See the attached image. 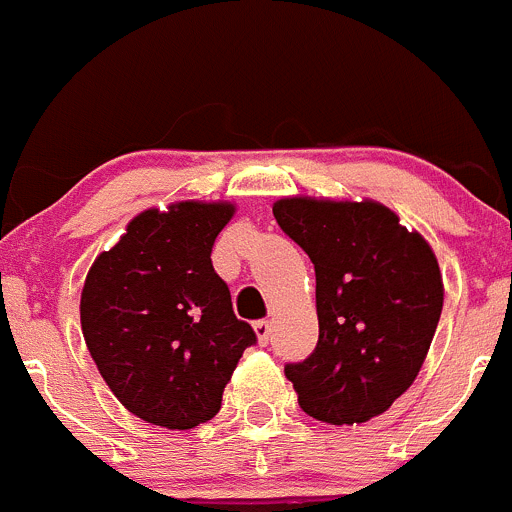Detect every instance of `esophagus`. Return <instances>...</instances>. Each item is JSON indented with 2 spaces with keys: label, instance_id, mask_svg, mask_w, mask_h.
<instances>
[{
  "label": "esophagus",
  "instance_id": "esophagus-1",
  "mask_svg": "<svg viewBox=\"0 0 512 512\" xmlns=\"http://www.w3.org/2000/svg\"><path fill=\"white\" fill-rule=\"evenodd\" d=\"M254 333H256L258 343H261V346H266L268 338H271V323H268V321H256L254 323Z\"/></svg>",
  "mask_w": 512,
  "mask_h": 512
}]
</instances>
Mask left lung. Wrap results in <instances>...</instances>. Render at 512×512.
<instances>
[{"label":"left lung","instance_id":"1","mask_svg":"<svg viewBox=\"0 0 512 512\" xmlns=\"http://www.w3.org/2000/svg\"><path fill=\"white\" fill-rule=\"evenodd\" d=\"M273 216L316 268V351L286 366L298 403L331 426L381 416L428 356L443 311L438 258L381 201L283 196Z\"/></svg>","mask_w":512,"mask_h":512}]
</instances>
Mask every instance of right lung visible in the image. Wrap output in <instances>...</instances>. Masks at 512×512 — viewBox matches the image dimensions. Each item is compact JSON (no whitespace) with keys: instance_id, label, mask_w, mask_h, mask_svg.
<instances>
[{"instance_id":"1","label":"right lung","mask_w":512,"mask_h":512,"mask_svg":"<svg viewBox=\"0 0 512 512\" xmlns=\"http://www.w3.org/2000/svg\"><path fill=\"white\" fill-rule=\"evenodd\" d=\"M236 204L174 201L146 209L91 263L82 288L86 348L121 406L151 426L211 421L246 348L211 249Z\"/></svg>"}]
</instances>
